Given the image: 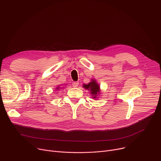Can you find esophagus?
Masks as SVG:
<instances>
[{
    "label": "esophagus",
    "instance_id": "34e87169",
    "mask_svg": "<svg viewBox=\"0 0 161 161\" xmlns=\"http://www.w3.org/2000/svg\"><path fill=\"white\" fill-rule=\"evenodd\" d=\"M72 86L74 87H77L79 86V82L78 81H74L72 83Z\"/></svg>",
    "mask_w": 161,
    "mask_h": 161
}]
</instances>
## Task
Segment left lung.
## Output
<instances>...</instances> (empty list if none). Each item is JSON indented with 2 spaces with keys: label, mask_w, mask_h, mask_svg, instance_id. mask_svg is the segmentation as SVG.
Wrapping results in <instances>:
<instances>
[{
  "label": "left lung",
  "mask_w": 161,
  "mask_h": 161,
  "mask_svg": "<svg viewBox=\"0 0 161 161\" xmlns=\"http://www.w3.org/2000/svg\"><path fill=\"white\" fill-rule=\"evenodd\" d=\"M83 87L91 91L92 95H93V98H97V95L100 92V87L95 80H92L87 85H84Z\"/></svg>",
  "instance_id": "obj_1"
}]
</instances>
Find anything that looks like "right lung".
I'll use <instances>...</instances> for the list:
<instances>
[{"label": "right lung", "mask_w": 161, "mask_h": 161, "mask_svg": "<svg viewBox=\"0 0 161 161\" xmlns=\"http://www.w3.org/2000/svg\"><path fill=\"white\" fill-rule=\"evenodd\" d=\"M60 87H57V89H61V88H59Z\"/></svg>", "instance_id": "obj_1"}]
</instances>
